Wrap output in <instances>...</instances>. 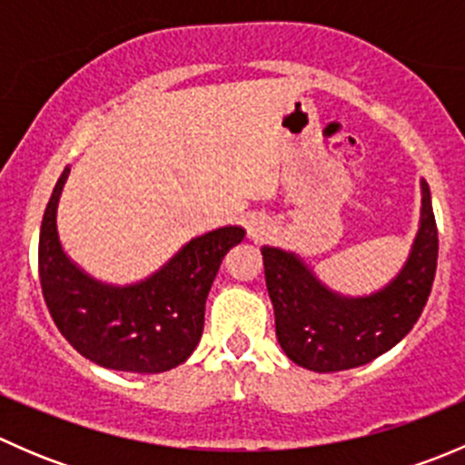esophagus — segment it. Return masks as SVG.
<instances>
[{
	"instance_id": "1",
	"label": "esophagus",
	"mask_w": 465,
	"mask_h": 465,
	"mask_svg": "<svg viewBox=\"0 0 465 465\" xmlns=\"http://www.w3.org/2000/svg\"><path fill=\"white\" fill-rule=\"evenodd\" d=\"M247 233H250L252 241H262V238L270 236V223L265 218H252L247 223Z\"/></svg>"
}]
</instances>
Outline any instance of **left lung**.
<instances>
[{"label":"left lung","mask_w":465,"mask_h":465,"mask_svg":"<svg viewBox=\"0 0 465 465\" xmlns=\"http://www.w3.org/2000/svg\"><path fill=\"white\" fill-rule=\"evenodd\" d=\"M276 340L294 364L317 373L362 367L414 328L432 292L439 233L428 182L420 180L419 232L389 283L353 297L328 288L299 254L262 245Z\"/></svg>","instance_id":"obj_1"}]
</instances>
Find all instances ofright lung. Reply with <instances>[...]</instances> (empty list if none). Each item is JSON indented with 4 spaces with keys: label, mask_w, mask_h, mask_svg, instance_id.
Returning <instances> with one entry per match:
<instances>
[{
    "label": "right lung",
    "mask_w": 465,
    "mask_h": 465,
    "mask_svg": "<svg viewBox=\"0 0 465 465\" xmlns=\"http://www.w3.org/2000/svg\"><path fill=\"white\" fill-rule=\"evenodd\" d=\"M64 168L45 209L37 265L46 308L64 340L94 364L114 371L162 373L189 360L203 337L204 303L224 254L245 238L227 224L191 238L159 270L134 283L96 279L64 252L58 203Z\"/></svg>",
    "instance_id": "1"
}]
</instances>
